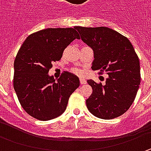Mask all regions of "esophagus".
Masks as SVG:
<instances>
[{
	"mask_svg": "<svg viewBox=\"0 0 151 151\" xmlns=\"http://www.w3.org/2000/svg\"><path fill=\"white\" fill-rule=\"evenodd\" d=\"M80 83H81V85H84L86 83V81L85 79L81 78L80 79Z\"/></svg>",
	"mask_w": 151,
	"mask_h": 151,
	"instance_id": "esophagus-1",
	"label": "esophagus"
}]
</instances>
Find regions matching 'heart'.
Returning a JSON list of instances; mask_svg holds the SVG:
<instances>
[{
    "label": "heart",
    "instance_id": "b5f03b06",
    "mask_svg": "<svg viewBox=\"0 0 151 151\" xmlns=\"http://www.w3.org/2000/svg\"><path fill=\"white\" fill-rule=\"evenodd\" d=\"M72 72L75 73V74H76V75H81V70H79V69L75 68V69H73L72 70Z\"/></svg>",
    "mask_w": 151,
    "mask_h": 151
}]
</instances>
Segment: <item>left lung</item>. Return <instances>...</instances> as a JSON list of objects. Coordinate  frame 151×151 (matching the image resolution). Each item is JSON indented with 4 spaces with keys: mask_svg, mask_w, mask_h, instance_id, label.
I'll return each mask as SVG.
<instances>
[{
    "mask_svg": "<svg viewBox=\"0 0 151 151\" xmlns=\"http://www.w3.org/2000/svg\"><path fill=\"white\" fill-rule=\"evenodd\" d=\"M94 54L91 69L108 75L105 84L88 80L92 93L86 101L99 119L117 118L130 107L140 85L139 60L128 38L107 27H76Z\"/></svg>",
    "mask_w": 151,
    "mask_h": 151,
    "instance_id": "8db88e82",
    "label": "left lung"
}]
</instances>
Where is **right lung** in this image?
I'll list each match as a JSON object with an SVG mask.
<instances>
[{
	"instance_id": "obj_1",
	"label": "right lung",
	"mask_w": 151,
	"mask_h": 151,
	"mask_svg": "<svg viewBox=\"0 0 151 151\" xmlns=\"http://www.w3.org/2000/svg\"><path fill=\"white\" fill-rule=\"evenodd\" d=\"M79 39L76 27L47 28L30 34L16 56L13 86L22 108L38 120L48 121L65 111L70 95L80 86L79 78L65 71L57 81L49 75L52 63L64 50Z\"/></svg>"
}]
</instances>
